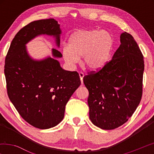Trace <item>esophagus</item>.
<instances>
[{"label": "esophagus", "instance_id": "obj_1", "mask_svg": "<svg viewBox=\"0 0 154 154\" xmlns=\"http://www.w3.org/2000/svg\"><path fill=\"white\" fill-rule=\"evenodd\" d=\"M79 76H80V79H81V83L83 84V79L84 77V73L83 72H79Z\"/></svg>", "mask_w": 154, "mask_h": 154}]
</instances>
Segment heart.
<instances>
[{
  "instance_id": "heart-1",
  "label": "heart",
  "mask_w": 154,
  "mask_h": 154,
  "mask_svg": "<svg viewBox=\"0 0 154 154\" xmlns=\"http://www.w3.org/2000/svg\"><path fill=\"white\" fill-rule=\"evenodd\" d=\"M114 39L110 32L104 30H82L73 33L68 46L63 48L64 60L74 64L82 55V64L92 71L102 69L112 54Z\"/></svg>"
}]
</instances>
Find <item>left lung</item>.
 <instances>
[{
	"instance_id": "obj_1",
	"label": "left lung",
	"mask_w": 154,
	"mask_h": 154,
	"mask_svg": "<svg viewBox=\"0 0 154 154\" xmlns=\"http://www.w3.org/2000/svg\"><path fill=\"white\" fill-rule=\"evenodd\" d=\"M111 60L83 77L89 92L90 119L103 130H113L132 116L142 96L144 57L132 35L121 33Z\"/></svg>"
}]
</instances>
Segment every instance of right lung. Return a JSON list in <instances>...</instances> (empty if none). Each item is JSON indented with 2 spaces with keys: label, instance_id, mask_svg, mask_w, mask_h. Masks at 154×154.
<instances>
[{
  "label": "right lung",
  "instance_id": "1",
  "mask_svg": "<svg viewBox=\"0 0 154 154\" xmlns=\"http://www.w3.org/2000/svg\"><path fill=\"white\" fill-rule=\"evenodd\" d=\"M60 25L54 19L34 21L18 31L12 41L5 62L7 92L10 100L27 123L39 129L58 125L65 106L81 82L77 71L64 70L55 58L62 54L52 50L54 58L31 59L26 44L39 35H53L60 43Z\"/></svg>",
  "mask_w": 154,
  "mask_h": 154
}]
</instances>
